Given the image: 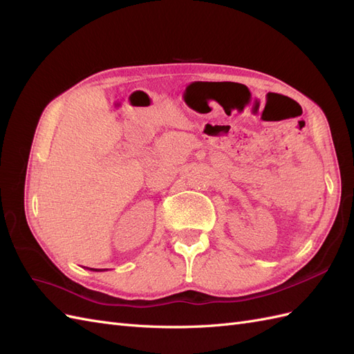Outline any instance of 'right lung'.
Listing matches in <instances>:
<instances>
[{
  "instance_id": "add662e5",
  "label": "right lung",
  "mask_w": 354,
  "mask_h": 354,
  "mask_svg": "<svg viewBox=\"0 0 354 354\" xmlns=\"http://www.w3.org/2000/svg\"><path fill=\"white\" fill-rule=\"evenodd\" d=\"M90 270H93V272H100V270H103V269H90ZM106 270V269H104Z\"/></svg>"
}]
</instances>
